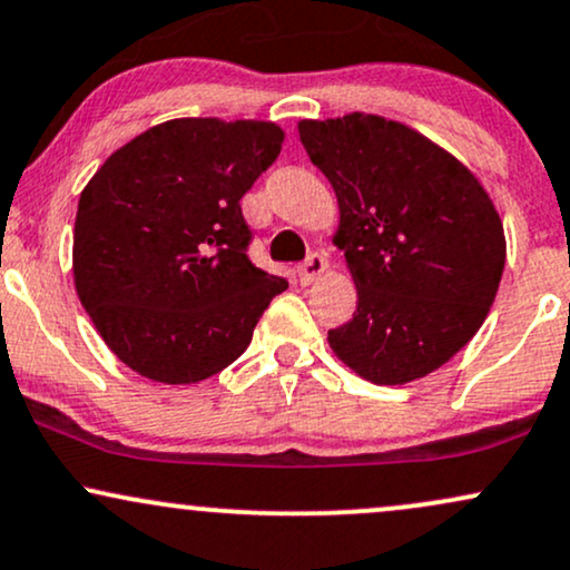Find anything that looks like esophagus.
Listing matches in <instances>:
<instances>
[{"mask_svg":"<svg viewBox=\"0 0 570 570\" xmlns=\"http://www.w3.org/2000/svg\"><path fill=\"white\" fill-rule=\"evenodd\" d=\"M324 273H326V257L324 255H311L303 265L297 267L299 284H303V286L315 284V281L324 276Z\"/></svg>","mask_w":570,"mask_h":570,"instance_id":"obj_1","label":"esophagus"}]
</instances>
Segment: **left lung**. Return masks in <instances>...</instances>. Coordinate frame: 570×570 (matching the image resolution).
Returning a JSON list of instances; mask_svg holds the SVG:
<instances>
[{
  "label": "left lung",
  "instance_id": "1",
  "mask_svg": "<svg viewBox=\"0 0 570 570\" xmlns=\"http://www.w3.org/2000/svg\"><path fill=\"white\" fill-rule=\"evenodd\" d=\"M297 127L337 196L332 242L358 292L328 347L374 385L422 380L491 311L507 257L502 217L454 154L401 121L353 111Z\"/></svg>",
  "mask_w": 570,
  "mask_h": 570
}]
</instances>
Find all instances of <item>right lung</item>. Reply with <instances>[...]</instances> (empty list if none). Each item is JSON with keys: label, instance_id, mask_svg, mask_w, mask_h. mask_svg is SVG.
Here are the masks:
<instances>
[{"label": "right lung", "instance_id": "1", "mask_svg": "<svg viewBox=\"0 0 570 570\" xmlns=\"http://www.w3.org/2000/svg\"><path fill=\"white\" fill-rule=\"evenodd\" d=\"M281 142L273 121L169 119L114 150L85 185L73 286L132 372L164 385L209 380L289 286L249 263L238 204Z\"/></svg>", "mask_w": 570, "mask_h": 570}]
</instances>
